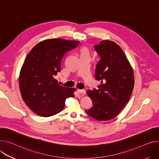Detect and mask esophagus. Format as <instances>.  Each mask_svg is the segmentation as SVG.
I'll return each mask as SVG.
<instances>
[{"instance_id":"34e87169","label":"esophagus","mask_w":159,"mask_h":159,"mask_svg":"<svg viewBox=\"0 0 159 159\" xmlns=\"http://www.w3.org/2000/svg\"><path fill=\"white\" fill-rule=\"evenodd\" d=\"M78 92L82 95H84L85 94V91L84 89H78Z\"/></svg>"}]
</instances>
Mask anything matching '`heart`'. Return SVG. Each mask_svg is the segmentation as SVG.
Here are the masks:
<instances>
[{"label": "heart", "mask_w": 159, "mask_h": 159, "mask_svg": "<svg viewBox=\"0 0 159 159\" xmlns=\"http://www.w3.org/2000/svg\"><path fill=\"white\" fill-rule=\"evenodd\" d=\"M81 54L84 55V54H89V51L87 48H82L81 49Z\"/></svg>", "instance_id": "obj_1"}]
</instances>
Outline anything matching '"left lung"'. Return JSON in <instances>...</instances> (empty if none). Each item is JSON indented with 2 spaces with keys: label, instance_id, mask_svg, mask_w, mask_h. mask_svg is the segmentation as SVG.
<instances>
[{
  "label": "left lung",
  "instance_id": "obj_1",
  "mask_svg": "<svg viewBox=\"0 0 159 159\" xmlns=\"http://www.w3.org/2000/svg\"><path fill=\"white\" fill-rule=\"evenodd\" d=\"M100 56L95 77L101 81L98 89L88 90L93 107L85 112L97 120L115 118L129 102L134 85L133 68L120 47L106 40L94 46Z\"/></svg>",
  "mask_w": 159,
  "mask_h": 159
}]
</instances>
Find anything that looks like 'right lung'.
<instances>
[{
	"label": "right lung",
	"mask_w": 159,
	"mask_h": 159,
	"mask_svg": "<svg viewBox=\"0 0 159 159\" xmlns=\"http://www.w3.org/2000/svg\"><path fill=\"white\" fill-rule=\"evenodd\" d=\"M80 42L61 39L43 40L28 54L21 68L19 86L26 105L41 117L63 110L66 98L74 97L75 88L60 85L54 79L61 70L64 54Z\"/></svg>",
	"instance_id": "obj_1"
}]
</instances>
